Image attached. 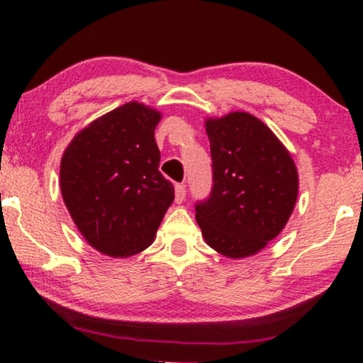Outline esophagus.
<instances>
[{
  "label": "esophagus",
  "instance_id": "esophagus-1",
  "mask_svg": "<svg viewBox=\"0 0 363 363\" xmlns=\"http://www.w3.org/2000/svg\"><path fill=\"white\" fill-rule=\"evenodd\" d=\"M186 196V188L185 185H182V183H178V185H175V201L177 203H182L183 200H185Z\"/></svg>",
  "mask_w": 363,
  "mask_h": 363
}]
</instances>
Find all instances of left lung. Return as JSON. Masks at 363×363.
Listing matches in <instances>:
<instances>
[{"instance_id":"obj_1","label":"left lung","mask_w":363,"mask_h":363,"mask_svg":"<svg viewBox=\"0 0 363 363\" xmlns=\"http://www.w3.org/2000/svg\"><path fill=\"white\" fill-rule=\"evenodd\" d=\"M213 160V190L198 203L206 245L241 259L274 240L294 211L299 175L291 153L259 118L230 112L205 121Z\"/></svg>"}]
</instances>
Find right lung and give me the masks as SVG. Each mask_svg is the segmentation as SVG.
<instances>
[{"label": "right lung", "mask_w": 363, "mask_h": 363, "mask_svg": "<svg viewBox=\"0 0 363 363\" xmlns=\"http://www.w3.org/2000/svg\"><path fill=\"white\" fill-rule=\"evenodd\" d=\"M160 118L153 107L127 102L77 132L62 153V200L84 240L102 255L147 250L175 198L158 172Z\"/></svg>", "instance_id": "1"}]
</instances>
